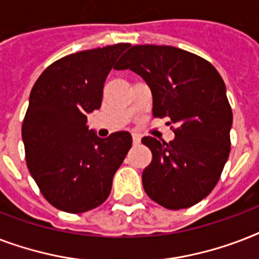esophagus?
I'll return each instance as SVG.
<instances>
[{"label": "esophagus", "instance_id": "1", "mask_svg": "<svg viewBox=\"0 0 259 259\" xmlns=\"http://www.w3.org/2000/svg\"><path fill=\"white\" fill-rule=\"evenodd\" d=\"M140 142H141V138H140V136L134 134V136H133V144H134V145H138Z\"/></svg>", "mask_w": 259, "mask_h": 259}]
</instances>
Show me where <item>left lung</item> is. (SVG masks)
<instances>
[{
	"label": "left lung",
	"mask_w": 259,
	"mask_h": 259,
	"mask_svg": "<svg viewBox=\"0 0 259 259\" xmlns=\"http://www.w3.org/2000/svg\"><path fill=\"white\" fill-rule=\"evenodd\" d=\"M115 70H132L149 86L153 117L169 118L175 140L144 137L153 154L142 172L148 196L168 209L203 200L230 154L233 111L223 79L200 56L170 46H133Z\"/></svg>",
	"instance_id": "8db88e82"
}]
</instances>
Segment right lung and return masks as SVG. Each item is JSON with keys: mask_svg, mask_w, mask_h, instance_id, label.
<instances>
[{"mask_svg": "<svg viewBox=\"0 0 259 259\" xmlns=\"http://www.w3.org/2000/svg\"><path fill=\"white\" fill-rule=\"evenodd\" d=\"M130 44L82 51L47 67L34 83L22 122L26 165L58 209L82 213L101 205L132 148V136L99 138L87 114L101 107L103 84Z\"/></svg>", "mask_w": 259, "mask_h": 259, "instance_id": "obj_1", "label": "right lung"}]
</instances>
